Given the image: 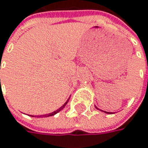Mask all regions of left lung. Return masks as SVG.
<instances>
[{
    "label": "left lung",
    "instance_id": "left-lung-1",
    "mask_svg": "<svg viewBox=\"0 0 148 148\" xmlns=\"http://www.w3.org/2000/svg\"><path fill=\"white\" fill-rule=\"evenodd\" d=\"M106 113H107V114H111V113H110V112H106V111H105Z\"/></svg>",
    "mask_w": 148,
    "mask_h": 148
}]
</instances>
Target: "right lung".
<instances>
[{
	"mask_svg": "<svg viewBox=\"0 0 148 148\" xmlns=\"http://www.w3.org/2000/svg\"><path fill=\"white\" fill-rule=\"evenodd\" d=\"M68 101H69V99L67 100V101H66V102H65V103H64V104L63 105V106H61L60 108H59L58 110H55L54 112H51V113H50V114H47V115H38V117H49V116H52V115H56V113H58L59 111H60L61 110H62V109H63V108H64V106H65V105H66V104H67V103H68Z\"/></svg>",
	"mask_w": 148,
	"mask_h": 148,
	"instance_id": "1",
	"label": "right lung"
}]
</instances>
